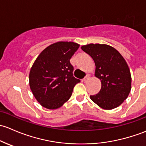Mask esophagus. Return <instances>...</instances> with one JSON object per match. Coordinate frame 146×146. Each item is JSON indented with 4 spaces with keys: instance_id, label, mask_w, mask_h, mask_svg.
Returning <instances> with one entry per match:
<instances>
[{
    "instance_id": "34e87169",
    "label": "esophagus",
    "mask_w": 146,
    "mask_h": 146,
    "mask_svg": "<svg viewBox=\"0 0 146 146\" xmlns=\"http://www.w3.org/2000/svg\"><path fill=\"white\" fill-rule=\"evenodd\" d=\"M89 78H90V76L88 74H87V75H86L85 76V77L84 78V82H87V81L88 80V79H89Z\"/></svg>"
}]
</instances>
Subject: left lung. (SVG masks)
Listing matches in <instances>:
<instances>
[{"mask_svg":"<svg viewBox=\"0 0 146 146\" xmlns=\"http://www.w3.org/2000/svg\"><path fill=\"white\" fill-rule=\"evenodd\" d=\"M96 64L95 76L101 82L98 94L90 98L99 107L112 110L119 106L128 97L131 88V76L127 62L113 47L106 44L82 46Z\"/></svg>","mask_w":146,"mask_h":146,"instance_id":"left-lung-1","label":"left lung"}]
</instances>
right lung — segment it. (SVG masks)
<instances>
[{
    "label": "right lung",
    "mask_w": 146,
    "mask_h": 146,
    "mask_svg": "<svg viewBox=\"0 0 146 146\" xmlns=\"http://www.w3.org/2000/svg\"><path fill=\"white\" fill-rule=\"evenodd\" d=\"M79 45L60 41L48 46L37 57L29 73V86L37 101L47 109L60 108L70 99L80 80L73 76L70 60Z\"/></svg>",
    "instance_id": "right-lung-1"
}]
</instances>
